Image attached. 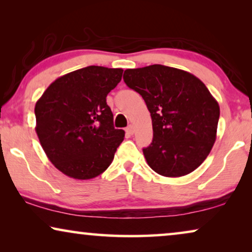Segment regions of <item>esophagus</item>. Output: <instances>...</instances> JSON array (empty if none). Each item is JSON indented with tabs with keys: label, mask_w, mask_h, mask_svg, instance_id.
Segmentation results:
<instances>
[{
	"label": "esophagus",
	"mask_w": 252,
	"mask_h": 252,
	"mask_svg": "<svg viewBox=\"0 0 252 252\" xmlns=\"http://www.w3.org/2000/svg\"><path fill=\"white\" fill-rule=\"evenodd\" d=\"M126 133L128 134V135H133V134H134V127L132 125H129L126 128Z\"/></svg>",
	"instance_id": "34e87169"
}]
</instances>
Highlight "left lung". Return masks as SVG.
<instances>
[{
  "mask_svg": "<svg viewBox=\"0 0 252 252\" xmlns=\"http://www.w3.org/2000/svg\"><path fill=\"white\" fill-rule=\"evenodd\" d=\"M124 81L142 96L153 120V142L143 148L148 165L170 178L195 171L215 144L220 115L206 86L189 72L160 64L128 68Z\"/></svg>",
  "mask_w": 252,
  "mask_h": 252,
  "instance_id": "left-lung-1",
  "label": "left lung"
}]
</instances>
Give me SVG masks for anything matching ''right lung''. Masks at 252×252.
<instances>
[{"instance_id":"right-lung-1","label":"right lung","mask_w":252,"mask_h":252,"mask_svg":"<svg viewBox=\"0 0 252 252\" xmlns=\"http://www.w3.org/2000/svg\"><path fill=\"white\" fill-rule=\"evenodd\" d=\"M123 68L87 66L56 79L36 102V134L49 160L78 180L102 174L125 132L113 126L106 95Z\"/></svg>"}]
</instances>
